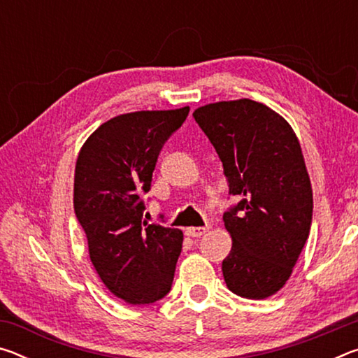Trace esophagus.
I'll use <instances>...</instances> for the list:
<instances>
[{
	"mask_svg": "<svg viewBox=\"0 0 358 358\" xmlns=\"http://www.w3.org/2000/svg\"><path fill=\"white\" fill-rule=\"evenodd\" d=\"M207 227H187L186 229V235L187 237H202V235L207 232Z\"/></svg>",
	"mask_w": 358,
	"mask_h": 358,
	"instance_id": "esophagus-1",
	"label": "esophagus"
}]
</instances>
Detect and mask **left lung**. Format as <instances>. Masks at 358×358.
Instances as JSON below:
<instances>
[{"label": "left lung", "instance_id": "left-lung-1", "mask_svg": "<svg viewBox=\"0 0 358 358\" xmlns=\"http://www.w3.org/2000/svg\"><path fill=\"white\" fill-rule=\"evenodd\" d=\"M241 201L222 216L232 250L222 260L230 292L262 300L292 275L313 220V187L301 147L286 120L251 99L194 110Z\"/></svg>", "mask_w": 358, "mask_h": 358}]
</instances>
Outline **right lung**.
<instances>
[{"label":"right lung","instance_id":"add662e5","mask_svg":"<svg viewBox=\"0 0 358 358\" xmlns=\"http://www.w3.org/2000/svg\"><path fill=\"white\" fill-rule=\"evenodd\" d=\"M189 113L138 110L102 123L78 151L74 210L90 260L110 292L128 305H150L172 287L183 245L180 229L143 221L157 155Z\"/></svg>","mask_w":358,"mask_h":358}]
</instances>
